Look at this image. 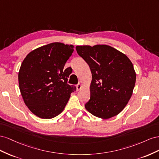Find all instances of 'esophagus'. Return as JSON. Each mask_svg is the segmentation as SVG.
I'll list each match as a JSON object with an SVG mask.
<instances>
[{
    "label": "esophagus",
    "mask_w": 159,
    "mask_h": 159,
    "mask_svg": "<svg viewBox=\"0 0 159 159\" xmlns=\"http://www.w3.org/2000/svg\"><path fill=\"white\" fill-rule=\"evenodd\" d=\"M82 87H83L82 84H81L80 83H79L78 84L76 85V90H80L81 89H82Z\"/></svg>",
    "instance_id": "1"
}]
</instances>
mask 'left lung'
I'll list each match as a JSON object with an SVG mask.
<instances>
[{
  "instance_id": "left-lung-1",
  "label": "left lung",
  "mask_w": 159,
  "mask_h": 159,
  "mask_svg": "<svg viewBox=\"0 0 159 159\" xmlns=\"http://www.w3.org/2000/svg\"><path fill=\"white\" fill-rule=\"evenodd\" d=\"M76 50L92 73L90 98L85 108L102 119L119 115L133 94L136 82L133 63L125 54L106 44L76 46Z\"/></svg>"
}]
</instances>
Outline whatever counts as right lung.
<instances>
[{
	"instance_id": "1",
	"label": "right lung",
	"mask_w": 159,
	"mask_h": 159,
	"mask_svg": "<svg viewBox=\"0 0 159 159\" xmlns=\"http://www.w3.org/2000/svg\"><path fill=\"white\" fill-rule=\"evenodd\" d=\"M73 45L52 43L33 50L22 61L19 84L26 106L34 115L52 119L64 110L76 87L67 84L71 68L64 69Z\"/></svg>"
}]
</instances>
